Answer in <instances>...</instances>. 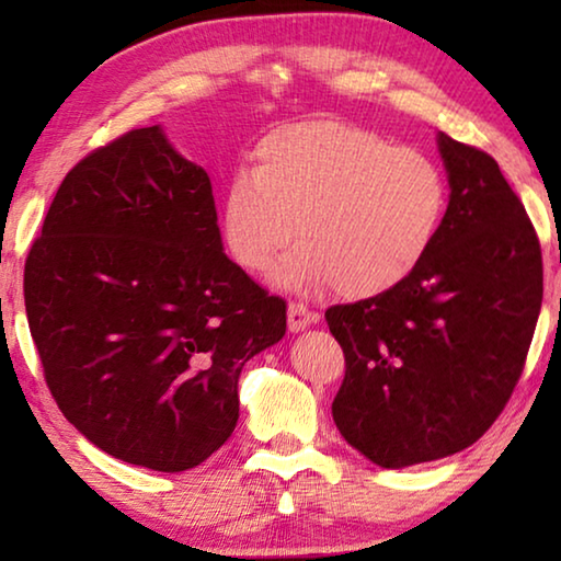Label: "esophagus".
I'll return each instance as SVG.
<instances>
[{
	"label": "esophagus",
	"mask_w": 561,
	"mask_h": 561,
	"mask_svg": "<svg viewBox=\"0 0 561 561\" xmlns=\"http://www.w3.org/2000/svg\"><path fill=\"white\" fill-rule=\"evenodd\" d=\"M287 314H289V331H304L307 327L317 324V319H319L314 311H309L304 304H294V301L289 304Z\"/></svg>",
	"instance_id": "esophagus-1"
}]
</instances>
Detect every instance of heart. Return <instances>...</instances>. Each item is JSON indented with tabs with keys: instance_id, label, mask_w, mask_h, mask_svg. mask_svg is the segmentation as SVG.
<instances>
[{
	"instance_id": "obj_1",
	"label": "heart",
	"mask_w": 561,
	"mask_h": 561,
	"mask_svg": "<svg viewBox=\"0 0 561 561\" xmlns=\"http://www.w3.org/2000/svg\"><path fill=\"white\" fill-rule=\"evenodd\" d=\"M448 190L438 165L348 123L321 118L274 128L252 173L232 175L220 203L222 240L250 272L317 291L336 284L368 299L411 277L440 230Z\"/></svg>"
}]
</instances>
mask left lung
I'll list each match as a JSON object with an SVG mask.
<instances>
[{"mask_svg":"<svg viewBox=\"0 0 561 561\" xmlns=\"http://www.w3.org/2000/svg\"><path fill=\"white\" fill-rule=\"evenodd\" d=\"M448 210L398 287L327 311L346 376L331 403L378 468L448 458L510 401L542 309V250L495 158L438 133Z\"/></svg>","mask_w":561,"mask_h":561,"instance_id":"8db88e82","label":"left lung"}]
</instances>
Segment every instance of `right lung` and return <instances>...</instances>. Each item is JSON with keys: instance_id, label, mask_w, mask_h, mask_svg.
<instances>
[{"instance_id": "obj_1", "label": "right lung", "mask_w": 561, "mask_h": 561, "mask_svg": "<svg viewBox=\"0 0 561 561\" xmlns=\"http://www.w3.org/2000/svg\"><path fill=\"white\" fill-rule=\"evenodd\" d=\"M24 304L66 421L158 472L195 468L230 438L244 364L287 331L284 299L225 254L210 175L160 126L64 178L26 257Z\"/></svg>"}]
</instances>
